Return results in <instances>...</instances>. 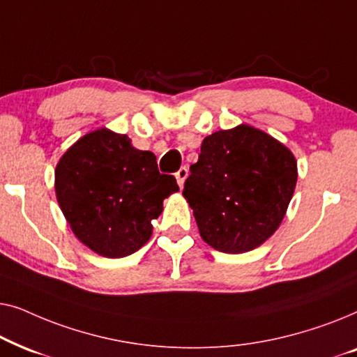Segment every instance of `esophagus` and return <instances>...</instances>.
<instances>
[{
    "label": "esophagus",
    "instance_id": "1",
    "mask_svg": "<svg viewBox=\"0 0 357 357\" xmlns=\"http://www.w3.org/2000/svg\"><path fill=\"white\" fill-rule=\"evenodd\" d=\"M175 177H177V183L180 185V187H183L185 180H187V177H188V169L187 167L178 169V172L175 174Z\"/></svg>",
    "mask_w": 357,
    "mask_h": 357
}]
</instances>
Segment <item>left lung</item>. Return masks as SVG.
<instances>
[{
	"instance_id": "left-lung-1",
	"label": "left lung",
	"mask_w": 357,
	"mask_h": 357,
	"mask_svg": "<svg viewBox=\"0 0 357 357\" xmlns=\"http://www.w3.org/2000/svg\"><path fill=\"white\" fill-rule=\"evenodd\" d=\"M190 172L183 197L199 236L224 253L253 250L270 238L297 182L294 154L250 125L206 136Z\"/></svg>"
}]
</instances>
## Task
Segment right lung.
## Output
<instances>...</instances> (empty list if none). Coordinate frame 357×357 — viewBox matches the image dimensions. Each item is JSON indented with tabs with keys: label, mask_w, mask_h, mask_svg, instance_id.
<instances>
[{
	"label": "right lung",
	"mask_w": 357,
	"mask_h": 357,
	"mask_svg": "<svg viewBox=\"0 0 357 357\" xmlns=\"http://www.w3.org/2000/svg\"><path fill=\"white\" fill-rule=\"evenodd\" d=\"M55 192L75 236L107 258L128 257L153 234L162 202L178 192L155 155L126 135L100 128L76 141L55 169Z\"/></svg>",
	"instance_id": "add662e5"
}]
</instances>
